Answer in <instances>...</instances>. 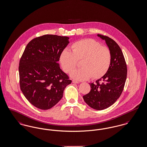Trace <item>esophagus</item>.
<instances>
[{
  "instance_id": "esophagus-1",
  "label": "esophagus",
  "mask_w": 147,
  "mask_h": 147,
  "mask_svg": "<svg viewBox=\"0 0 147 147\" xmlns=\"http://www.w3.org/2000/svg\"><path fill=\"white\" fill-rule=\"evenodd\" d=\"M72 82L73 83H75V84H78V83H79V82H78L77 80H72Z\"/></svg>"
}]
</instances>
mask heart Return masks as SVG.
<instances>
[{
	"label": "heart",
	"instance_id": "heart-1",
	"mask_svg": "<svg viewBox=\"0 0 147 147\" xmlns=\"http://www.w3.org/2000/svg\"><path fill=\"white\" fill-rule=\"evenodd\" d=\"M71 52L64 49L59 56L63 70L70 73L80 61L81 68L74 70L71 77L78 80H85L90 78L98 79L104 77L109 69L112 61L110 50L101 46L99 42L91 38H86L74 42L70 46Z\"/></svg>",
	"mask_w": 147,
	"mask_h": 147
}]
</instances>
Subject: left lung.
Instances as JSON below:
<instances>
[{"label":"left lung","instance_id":"8db88e82","mask_svg":"<svg viewBox=\"0 0 147 147\" xmlns=\"http://www.w3.org/2000/svg\"><path fill=\"white\" fill-rule=\"evenodd\" d=\"M104 40L111 51L112 61L107 73L95 83L90 84V91L83 96L91 108L101 110L113 105L119 98L126 83L127 68L122 50L117 43L108 36L98 34Z\"/></svg>","mask_w":147,"mask_h":147}]
</instances>
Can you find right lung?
Masks as SVG:
<instances>
[{
    "label": "right lung",
    "instance_id": "1",
    "mask_svg": "<svg viewBox=\"0 0 147 147\" xmlns=\"http://www.w3.org/2000/svg\"><path fill=\"white\" fill-rule=\"evenodd\" d=\"M68 39L55 35L36 37L29 42L21 56L20 89L28 101L38 109L48 110L57 104L71 82L58 63Z\"/></svg>",
    "mask_w": 147,
    "mask_h": 147
}]
</instances>
